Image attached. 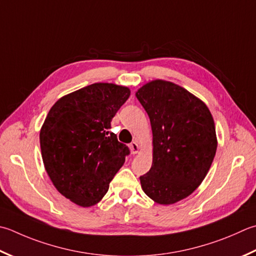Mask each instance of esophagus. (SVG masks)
<instances>
[{
    "mask_svg": "<svg viewBox=\"0 0 256 256\" xmlns=\"http://www.w3.org/2000/svg\"><path fill=\"white\" fill-rule=\"evenodd\" d=\"M130 148H131V151L133 154H136L138 153V150H140V146L136 141H133L131 144H130Z\"/></svg>",
    "mask_w": 256,
    "mask_h": 256,
    "instance_id": "obj_1",
    "label": "esophagus"
}]
</instances>
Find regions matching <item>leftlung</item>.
I'll return each instance as SVG.
<instances>
[{
  "mask_svg": "<svg viewBox=\"0 0 256 256\" xmlns=\"http://www.w3.org/2000/svg\"><path fill=\"white\" fill-rule=\"evenodd\" d=\"M153 132V163L140 176L144 193L158 204L192 194L206 176L218 141L212 114L178 85L155 80L136 92Z\"/></svg>",
  "mask_w": 256,
  "mask_h": 256,
  "instance_id": "8db88e82",
  "label": "left lung"
}]
</instances>
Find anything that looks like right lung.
Returning a JSON list of instances; mask_svg holds the SVG:
<instances>
[{"instance_id":"1","label":"right lung","mask_w":256,"mask_h":256,"mask_svg":"<svg viewBox=\"0 0 256 256\" xmlns=\"http://www.w3.org/2000/svg\"><path fill=\"white\" fill-rule=\"evenodd\" d=\"M130 94L125 86L94 83L60 98L45 118L40 132L45 170L58 191L80 206L101 201L130 154L110 131Z\"/></svg>"}]
</instances>
